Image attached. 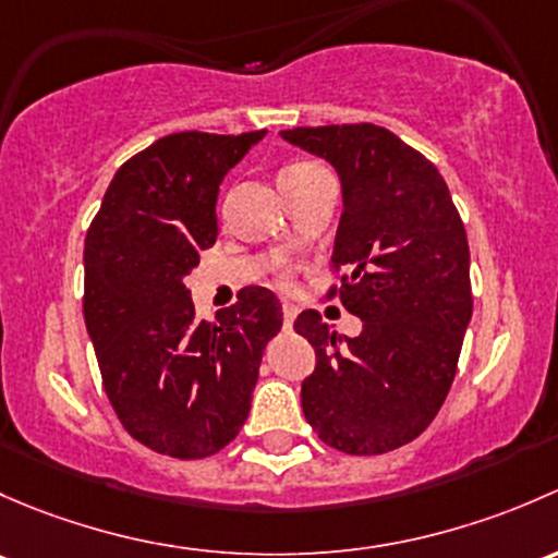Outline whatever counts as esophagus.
Returning <instances> with one entry per match:
<instances>
[{"label":"esophagus","mask_w":558,"mask_h":558,"mask_svg":"<svg viewBox=\"0 0 558 558\" xmlns=\"http://www.w3.org/2000/svg\"><path fill=\"white\" fill-rule=\"evenodd\" d=\"M281 314H284V327H287V330H290V327H292V322H295V314H298V308L292 306V303H284V308H281Z\"/></svg>","instance_id":"esophagus-1"}]
</instances>
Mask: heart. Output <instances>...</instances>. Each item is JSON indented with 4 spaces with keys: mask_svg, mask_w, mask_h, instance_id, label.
Listing matches in <instances>:
<instances>
[{
    "mask_svg": "<svg viewBox=\"0 0 558 558\" xmlns=\"http://www.w3.org/2000/svg\"><path fill=\"white\" fill-rule=\"evenodd\" d=\"M322 169L317 163H308V160H295V163L284 166V169L279 171V185H284V182H292V180H301V177L312 174V171ZM279 284L281 287H290L292 284V274L290 271H281L279 274Z\"/></svg>",
    "mask_w": 558,
    "mask_h": 558,
    "instance_id": "1",
    "label": "heart"
}]
</instances>
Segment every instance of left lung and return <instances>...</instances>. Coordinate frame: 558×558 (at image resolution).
Segmentation results:
<instances>
[{
    "mask_svg": "<svg viewBox=\"0 0 558 558\" xmlns=\"http://www.w3.org/2000/svg\"><path fill=\"white\" fill-rule=\"evenodd\" d=\"M281 136L341 177L327 298L363 319L357 338H341L317 308L298 314L295 330L317 354L301 384L303 413L332 449L395 451L429 427L457 376L473 314L464 222L433 160L389 129L341 123Z\"/></svg>",
    "mask_w": 558,
    "mask_h": 558,
    "instance_id": "obj_1",
    "label": "left lung"
}]
</instances>
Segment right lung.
Instances as JSON below:
<instances>
[{"label":"right lung","mask_w":558,"mask_h":558,"mask_svg":"<svg viewBox=\"0 0 558 558\" xmlns=\"http://www.w3.org/2000/svg\"><path fill=\"white\" fill-rule=\"evenodd\" d=\"M266 131H180L118 169L85 236L83 312L120 424L147 449L204 459L239 435L260 357L281 327L266 287H241L215 322L185 277L217 241V191Z\"/></svg>","instance_id":"1"}]
</instances>
